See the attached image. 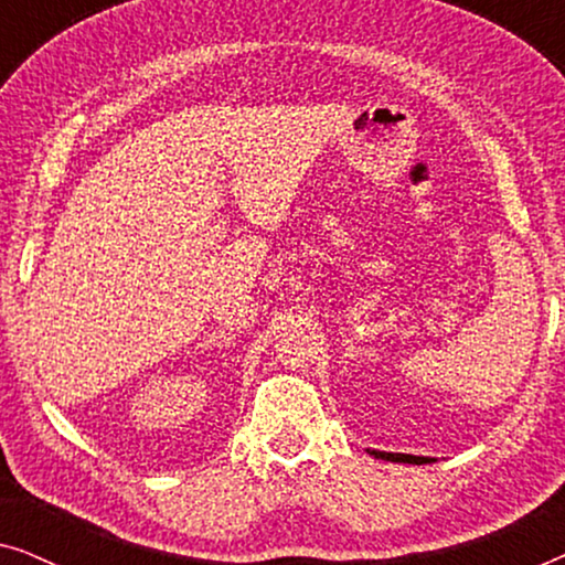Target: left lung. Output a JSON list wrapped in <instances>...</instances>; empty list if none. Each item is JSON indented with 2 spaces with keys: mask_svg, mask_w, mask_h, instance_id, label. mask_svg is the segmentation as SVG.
Segmentation results:
<instances>
[{
  "mask_svg": "<svg viewBox=\"0 0 565 565\" xmlns=\"http://www.w3.org/2000/svg\"><path fill=\"white\" fill-rule=\"evenodd\" d=\"M377 460H391V462H412V466H424L431 458H422V455H406V452H381V450H367Z\"/></svg>",
  "mask_w": 565,
  "mask_h": 565,
  "instance_id": "8db88e82",
  "label": "left lung"
}]
</instances>
